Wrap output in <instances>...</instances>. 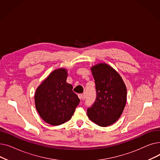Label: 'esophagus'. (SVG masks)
Wrapping results in <instances>:
<instances>
[{
    "mask_svg": "<svg viewBox=\"0 0 160 160\" xmlns=\"http://www.w3.org/2000/svg\"><path fill=\"white\" fill-rule=\"evenodd\" d=\"M78 98L80 99V100H82L83 98V95L82 94H78Z\"/></svg>",
    "mask_w": 160,
    "mask_h": 160,
    "instance_id": "1",
    "label": "esophagus"
}]
</instances>
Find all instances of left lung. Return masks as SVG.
I'll use <instances>...</instances> for the list:
<instances>
[{
  "instance_id": "8db88e82",
  "label": "left lung",
  "mask_w": 160,
  "mask_h": 160,
  "mask_svg": "<svg viewBox=\"0 0 160 160\" xmlns=\"http://www.w3.org/2000/svg\"><path fill=\"white\" fill-rule=\"evenodd\" d=\"M97 91L96 100L87 114L100 127L110 126L119 119L127 102V88L119 74L100 63L91 67Z\"/></svg>"
}]
</instances>
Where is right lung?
<instances>
[{
    "instance_id": "1",
    "label": "right lung",
    "mask_w": 160,
    "mask_h": 160,
    "mask_svg": "<svg viewBox=\"0 0 160 160\" xmlns=\"http://www.w3.org/2000/svg\"><path fill=\"white\" fill-rule=\"evenodd\" d=\"M67 69H56L36 91V110L43 120L51 125H60L69 121L80 102L72 86L67 83Z\"/></svg>"
}]
</instances>
